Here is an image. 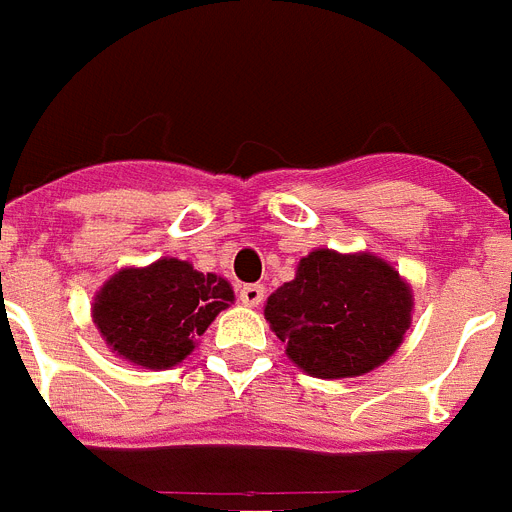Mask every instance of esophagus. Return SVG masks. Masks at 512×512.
Wrapping results in <instances>:
<instances>
[{"label":"esophagus","instance_id":"obj_1","mask_svg":"<svg viewBox=\"0 0 512 512\" xmlns=\"http://www.w3.org/2000/svg\"><path fill=\"white\" fill-rule=\"evenodd\" d=\"M240 301L246 306H259L264 301V285H243L240 287Z\"/></svg>","mask_w":512,"mask_h":512}]
</instances>
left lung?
I'll list each match as a JSON object with an SVG mask.
<instances>
[{
  "instance_id": "obj_1",
  "label": "left lung",
  "mask_w": 512,
  "mask_h": 512,
  "mask_svg": "<svg viewBox=\"0 0 512 512\" xmlns=\"http://www.w3.org/2000/svg\"><path fill=\"white\" fill-rule=\"evenodd\" d=\"M411 306V287L387 261L319 248L269 295L264 316L293 363L342 379L377 369L398 350Z\"/></svg>"
}]
</instances>
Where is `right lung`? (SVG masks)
I'll return each instance as SVG.
<instances>
[{
    "mask_svg": "<svg viewBox=\"0 0 512 512\" xmlns=\"http://www.w3.org/2000/svg\"><path fill=\"white\" fill-rule=\"evenodd\" d=\"M230 282L196 272L188 261L159 259L122 269L101 287L94 322L117 356L149 369H170L190 356L196 337L232 303Z\"/></svg>",
    "mask_w": 512,
    "mask_h": 512,
    "instance_id": "obj_1",
    "label": "right lung"
}]
</instances>
